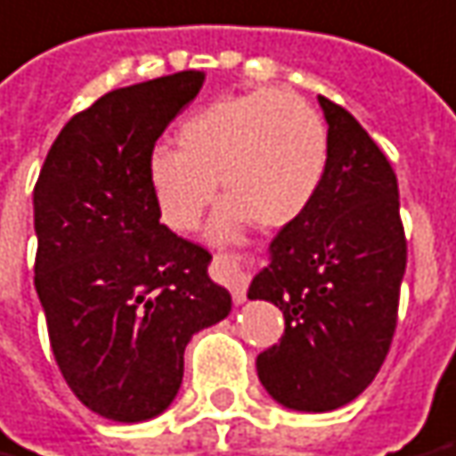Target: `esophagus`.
<instances>
[{
	"mask_svg": "<svg viewBox=\"0 0 456 456\" xmlns=\"http://www.w3.org/2000/svg\"><path fill=\"white\" fill-rule=\"evenodd\" d=\"M212 273L219 283H224L229 289L232 298L241 304L247 298V272L241 269V264L234 256H227V254H215L212 259Z\"/></svg>",
	"mask_w": 456,
	"mask_h": 456,
	"instance_id": "34e87169",
	"label": "esophagus"
}]
</instances>
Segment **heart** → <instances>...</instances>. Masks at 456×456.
Wrapping results in <instances>:
<instances>
[{
    "mask_svg": "<svg viewBox=\"0 0 456 456\" xmlns=\"http://www.w3.org/2000/svg\"><path fill=\"white\" fill-rule=\"evenodd\" d=\"M175 145L148 160V184L160 219L175 232L195 229L215 202L217 180L229 197L215 237L239 227H283L314 202L328 165V130L301 98L276 88L219 98L184 118Z\"/></svg>",
    "mask_w": 456,
    "mask_h": 456,
    "instance_id": "heart-1",
    "label": "heart"
}]
</instances>
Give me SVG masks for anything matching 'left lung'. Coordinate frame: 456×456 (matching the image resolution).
Wrapping results in <instances>:
<instances>
[{
    "label": "left lung",
    "instance_id": "obj_1",
    "mask_svg": "<svg viewBox=\"0 0 456 456\" xmlns=\"http://www.w3.org/2000/svg\"><path fill=\"white\" fill-rule=\"evenodd\" d=\"M328 165L314 202L272 241L249 298L281 308V340L256 372L276 403L301 412L348 405L372 383L393 343L407 239L393 165L361 123L318 98Z\"/></svg>",
    "mask_w": 456,
    "mask_h": 456
}]
</instances>
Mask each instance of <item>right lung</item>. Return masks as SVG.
I'll list each match as a JSON object with an SVG mask.
<instances>
[{
  "label": "right lung",
  "instance_id": "obj_1",
  "mask_svg": "<svg viewBox=\"0 0 456 456\" xmlns=\"http://www.w3.org/2000/svg\"><path fill=\"white\" fill-rule=\"evenodd\" d=\"M202 84L180 71L101 95L63 126L34 187V286L53 358L113 422L160 415L190 338L232 311L207 276L212 254L160 224L148 184L155 142Z\"/></svg>",
  "mask_w": 456,
  "mask_h": 456
}]
</instances>
